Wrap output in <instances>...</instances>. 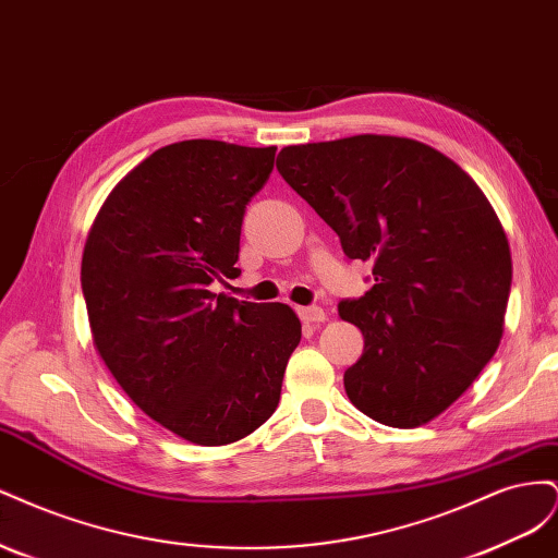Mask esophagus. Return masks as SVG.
Here are the masks:
<instances>
[{
  "label": "esophagus",
  "mask_w": 558,
  "mask_h": 558,
  "mask_svg": "<svg viewBox=\"0 0 558 558\" xmlns=\"http://www.w3.org/2000/svg\"><path fill=\"white\" fill-rule=\"evenodd\" d=\"M298 316L302 324H324L326 312L320 307H298Z\"/></svg>",
  "instance_id": "obj_1"
}]
</instances>
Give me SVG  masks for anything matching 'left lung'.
Wrapping results in <instances>:
<instances>
[{
    "label": "left lung",
    "mask_w": 558,
    "mask_h": 558,
    "mask_svg": "<svg viewBox=\"0 0 558 558\" xmlns=\"http://www.w3.org/2000/svg\"><path fill=\"white\" fill-rule=\"evenodd\" d=\"M277 170L347 258L373 263V289L337 307L365 340L349 400L384 426L428 424L500 344L512 258L494 207L440 150L386 134L286 146Z\"/></svg>",
    "instance_id": "obj_1"
}]
</instances>
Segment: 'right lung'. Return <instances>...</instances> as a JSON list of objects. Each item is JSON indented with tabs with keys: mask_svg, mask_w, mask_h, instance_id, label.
I'll return each mask as SVG.
<instances>
[{
	"mask_svg": "<svg viewBox=\"0 0 558 558\" xmlns=\"http://www.w3.org/2000/svg\"><path fill=\"white\" fill-rule=\"evenodd\" d=\"M275 154L162 146L111 191L83 248L97 353L144 414L193 445L238 442L275 414L302 335L289 305L211 291L240 275L244 211Z\"/></svg>",
	"mask_w": 558,
	"mask_h": 558,
	"instance_id": "add662e5",
	"label": "right lung"
}]
</instances>
